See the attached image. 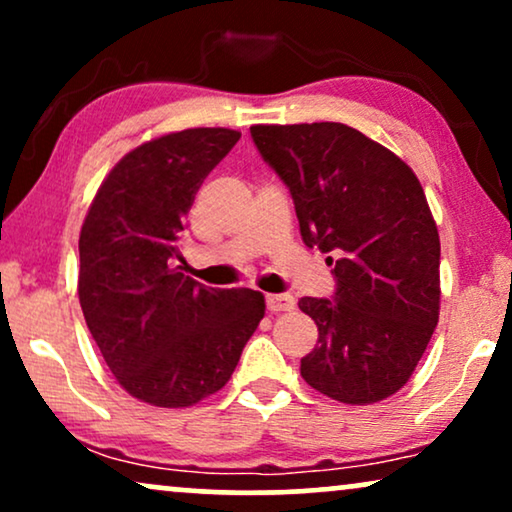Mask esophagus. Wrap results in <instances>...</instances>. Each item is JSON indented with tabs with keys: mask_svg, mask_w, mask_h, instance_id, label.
Instances as JSON below:
<instances>
[{
	"mask_svg": "<svg viewBox=\"0 0 512 512\" xmlns=\"http://www.w3.org/2000/svg\"><path fill=\"white\" fill-rule=\"evenodd\" d=\"M265 305H268L270 312H291L296 307V300H293L291 293H268Z\"/></svg>",
	"mask_w": 512,
	"mask_h": 512,
	"instance_id": "esophagus-1",
	"label": "esophagus"
}]
</instances>
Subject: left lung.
Instances as JSON below:
<instances>
[{
	"label": "left lung",
	"instance_id": "8db88e82",
	"mask_svg": "<svg viewBox=\"0 0 512 512\" xmlns=\"http://www.w3.org/2000/svg\"><path fill=\"white\" fill-rule=\"evenodd\" d=\"M251 139L289 188L303 242L333 254V298L298 300L319 328L300 375L349 405L396 394L440 310V240L422 184L342 123L251 125Z\"/></svg>",
	"mask_w": 512,
	"mask_h": 512
}]
</instances>
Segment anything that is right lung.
Instances as JSON below:
<instances>
[{
	"instance_id": "add662e5",
	"label": "right lung",
	"mask_w": 512,
	"mask_h": 512,
	"mask_svg": "<svg viewBox=\"0 0 512 512\" xmlns=\"http://www.w3.org/2000/svg\"><path fill=\"white\" fill-rule=\"evenodd\" d=\"M237 139V130L191 128L137 146L83 221L88 331L118 384L158 408H188L219 391L265 314L263 293L209 289L177 265L195 193Z\"/></svg>"
}]
</instances>
